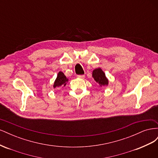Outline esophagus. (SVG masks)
Here are the masks:
<instances>
[{
    "instance_id": "esophagus-1",
    "label": "esophagus",
    "mask_w": 158,
    "mask_h": 158,
    "mask_svg": "<svg viewBox=\"0 0 158 158\" xmlns=\"http://www.w3.org/2000/svg\"><path fill=\"white\" fill-rule=\"evenodd\" d=\"M78 78H85V76L84 75V74H82V75H78L77 76Z\"/></svg>"
}]
</instances>
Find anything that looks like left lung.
<instances>
[{
	"instance_id": "8db88e82",
	"label": "left lung",
	"mask_w": 158,
	"mask_h": 158,
	"mask_svg": "<svg viewBox=\"0 0 158 158\" xmlns=\"http://www.w3.org/2000/svg\"><path fill=\"white\" fill-rule=\"evenodd\" d=\"M92 76L95 82L99 83L101 86L108 85V80L106 77V74L101 69H96L93 71Z\"/></svg>"
}]
</instances>
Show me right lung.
Listing matches in <instances>:
<instances>
[{
	"label": "right lung",
	"instance_id": "1",
	"mask_svg": "<svg viewBox=\"0 0 158 158\" xmlns=\"http://www.w3.org/2000/svg\"><path fill=\"white\" fill-rule=\"evenodd\" d=\"M68 79L66 78L64 74L62 73V72H59L58 75H57V78L55 80V82L54 83V88L56 87H59L61 86V85H66V82H67Z\"/></svg>",
	"mask_w": 158,
	"mask_h": 158
}]
</instances>
